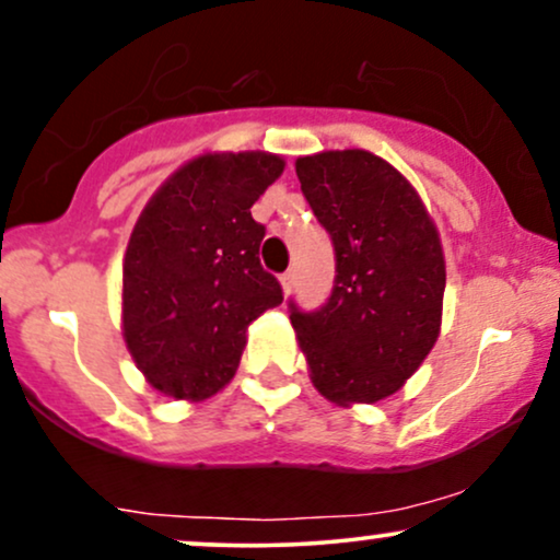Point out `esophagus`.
Instances as JSON below:
<instances>
[{
    "label": "esophagus",
    "instance_id": "obj_1",
    "mask_svg": "<svg viewBox=\"0 0 560 560\" xmlns=\"http://www.w3.org/2000/svg\"><path fill=\"white\" fill-rule=\"evenodd\" d=\"M279 281H281V289H284V294H289V292H292V287H294V273L292 271L281 273Z\"/></svg>",
    "mask_w": 560,
    "mask_h": 560
}]
</instances>
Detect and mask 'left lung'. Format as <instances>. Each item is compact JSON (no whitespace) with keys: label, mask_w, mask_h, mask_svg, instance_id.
Here are the masks:
<instances>
[{"label":"left lung","mask_w":560,"mask_h":560,"mask_svg":"<svg viewBox=\"0 0 560 560\" xmlns=\"http://www.w3.org/2000/svg\"><path fill=\"white\" fill-rule=\"evenodd\" d=\"M294 171L337 253L329 302L316 313L292 305L289 316L307 374L334 405L378 402L402 389L440 337V231L413 184L374 152H316Z\"/></svg>","instance_id":"1"}]
</instances>
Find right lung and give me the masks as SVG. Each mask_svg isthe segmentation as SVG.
<instances>
[{
  "label": "right lung",
  "mask_w": 560,
  "mask_h": 560,
  "mask_svg": "<svg viewBox=\"0 0 560 560\" xmlns=\"http://www.w3.org/2000/svg\"><path fill=\"white\" fill-rule=\"evenodd\" d=\"M273 152H202L158 186L124 255L120 329L147 384L197 402L234 378L247 326L281 305L253 208L284 173Z\"/></svg>",
  "instance_id": "add662e5"
}]
</instances>
